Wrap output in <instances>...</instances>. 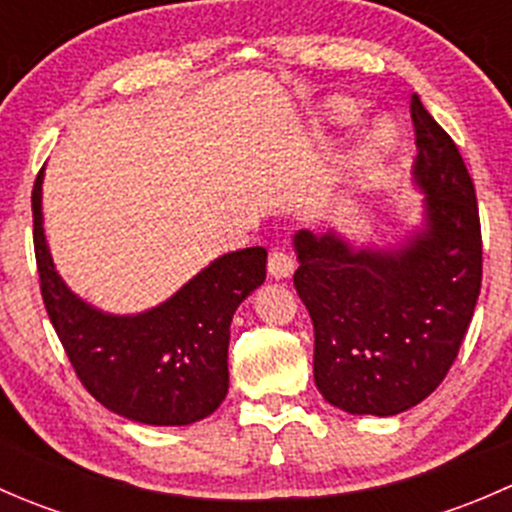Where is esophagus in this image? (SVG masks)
<instances>
[{
	"label": "esophagus",
	"instance_id": "obj_1",
	"mask_svg": "<svg viewBox=\"0 0 512 512\" xmlns=\"http://www.w3.org/2000/svg\"><path fill=\"white\" fill-rule=\"evenodd\" d=\"M267 272H270L275 280H287L294 272V260L285 250H272L270 260H267Z\"/></svg>",
	"mask_w": 512,
	"mask_h": 512
}]
</instances>
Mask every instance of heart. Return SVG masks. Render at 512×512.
Here are the masks:
<instances>
[{
    "instance_id": "obj_1",
    "label": "heart",
    "mask_w": 512,
    "mask_h": 512,
    "mask_svg": "<svg viewBox=\"0 0 512 512\" xmlns=\"http://www.w3.org/2000/svg\"><path fill=\"white\" fill-rule=\"evenodd\" d=\"M361 116V106L349 96H334L324 103V111L322 118L324 123L334 128H344V126H352V123L359 121ZM394 141V133H391L389 123L386 121H374L364 133V141H361L359 153H356V163L366 165V163H374L376 158H381L386 153V148L391 146Z\"/></svg>"
}]
</instances>
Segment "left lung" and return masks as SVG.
<instances>
[{
	"instance_id": "8db88e82",
	"label": "left lung",
	"mask_w": 512,
	"mask_h": 512,
	"mask_svg": "<svg viewBox=\"0 0 512 512\" xmlns=\"http://www.w3.org/2000/svg\"><path fill=\"white\" fill-rule=\"evenodd\" d=\"M421 218L394 245L297 230L294 287L314 324V384L337 409L396 416L446 379L483 277L476 188L456 143L411 96Z\"/></svg>"
}]
</instances>
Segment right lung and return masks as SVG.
I'll return each mask as SVG.
<instances>
[{"mask_svg":"<svg viewBox=\"0 0 512 512\" xmlns=\"http://www.w3.org/2000/svg\"><path fill=\"white\" fill-rule=\"evenodd\" d=\"M41 185L44 168L32 193L41 297L81 384L108 411L148 426H188L218 411L232 314L265 282V247L220 255L146 312H103L71 292L51 260Z\"/></svg>","mask_w":512,"mask_h":512,"instance_id":"right-lung-1","label":"right lung"}]
</instances>
